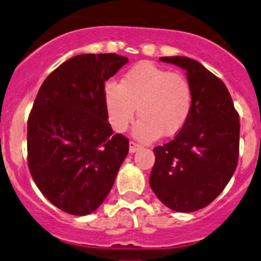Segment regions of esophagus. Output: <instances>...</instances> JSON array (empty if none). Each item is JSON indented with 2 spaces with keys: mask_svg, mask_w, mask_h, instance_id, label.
I'll return each mask as SVG.
<instances>
[{
  "mask_svg": "<svg viewBox=\"0 0 261 261\" xmlns=\"http://www.w3.org/2000/svg\"><path fill=\"white\" fill-rule=\"evenodd\" d=\"M141 147H142V146H141L140 143L135 142V141H130V142H129V152H136V151L140 150Z\"/></svg>",
  "mask_w": 261,
  "mask_h": 261,
  "instance_id": "obj_1",
  "label": "esophagus"
}]
</instances>
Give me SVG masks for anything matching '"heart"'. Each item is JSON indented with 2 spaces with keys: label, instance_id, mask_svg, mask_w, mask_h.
<instances>
[{
  "label": "heart",
  "instance_id": "heart-1",
  "mask_svg": "<svg viewBox=\"0 0 261 261\" xmlns=\"http://www.w3.org/2000/svg\"><path fill=\"white\" fill-rule=\"evenodd\" d=\"M109 123L124 132L136 116V137L155 141L173 137L185 128L193 105V91L187 76L152 63H140L125 73L120 84L105 86Z\"/></svg>",
  "mask_w": 261,
  "mask_h": 261
}]
</instances>
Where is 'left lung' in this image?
<instances>
[{"label": "left lung", "instance_id": "left-lung-1", "mask_svg": "<svg viewBox=\"0 0 261 261\" xmlns=\"http://www.w3.org/2000/svg\"><path fill=\"white\" fill-rule=\"evenodd\" d=\"M160 60L185 69L193 105L185 128L153 148L150 186L169 209L196 212L220 195L237 168L240 116L225 84L205 66L185 56Z\"/></svg>", "mask_w": 261, "mask_h": 261}]
</instances>
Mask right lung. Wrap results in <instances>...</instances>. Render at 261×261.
<instances>
[{"instance_id":"1","label":"right lung","mask_w":261,"mask_h":261,"mask_svg":"<svg viewBox=\"0 0 261 261\" xmlns=\"http://www.w3.org/2000/svg\"><path fill=\"white\" fill-rule=\"evenodd\" d=\"M128 63L116 54H84L42 83L28 118V166L44 197L63 212L87 215L110 192L129 141L114 135L105 82Z\"/></svg>"}]
</instances>
